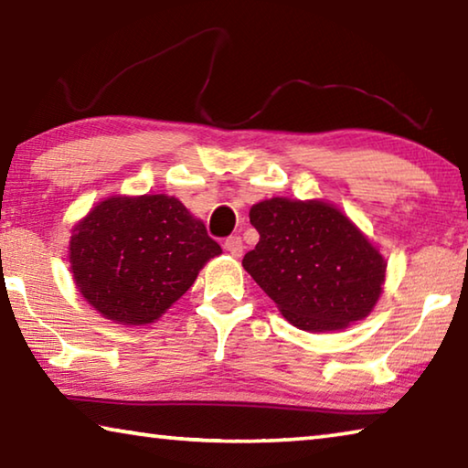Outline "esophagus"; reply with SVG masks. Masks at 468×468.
<instances>
[{"instance_id":"esophagus-1","label":"esophagus","mask_w":468,"mask_h":468,"mask_svg":"<svg viewBox=\"0 0 468 468\" xmlns=\"http://www.w3.org/2000/svg\"><path fill=\"white\" fill-rule=\"evenodd\" d=\"M225 250H227L229 253H231V256L239 258L241 253H243V241H241V237H239V235L227 237V239H225Z\"/></svg>"}]
</instances>
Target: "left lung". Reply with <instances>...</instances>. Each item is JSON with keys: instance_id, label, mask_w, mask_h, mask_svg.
<instances>
[{"instance_id": "1", "label": "left lung", "mask_w": 468, "mask_h": 468, "mask_svg": "<svg viewBox=\"0 0 468 468\" xmlns=\"http://www.w3.org/2000/svg\"><path fill=\"white\" fill-rule=\"evenodd\" d=\"M250 223L260 241L243 268L292 326L340 330L376 305L384 258L335 206L272 197L251 206Z\"/></svg>"}]
</instances>
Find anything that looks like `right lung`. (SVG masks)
<instances>
[{"label": "right lung", "instance_id": "1", "mask_svg": "<svg viewBox=\"0 0 468 468\" xmlns=\"http://www.w3.org/2000/svg\"><path fill=\"white\" fill-rule=\"evenodd\" d=\"M220 253L177 197H109L74 229L69 264L78 289L107 320L150 324Z\"/></svg>", "mask_w": 468, "mask_h": 468}]
</instances>
